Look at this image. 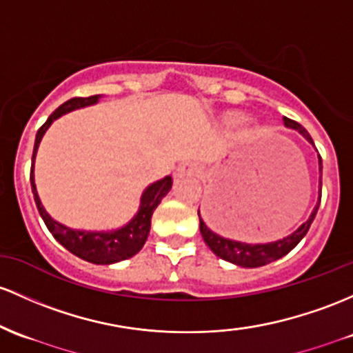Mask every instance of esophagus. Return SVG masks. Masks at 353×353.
I'll list each match as a JSON object with an SVG mask.
<instances>
[{
	"instance_id": "34e87169",
	"label": "esophagus",
	"mask_w": 353,
	"mask_h": 353,
	"mask_svg": "<svg viewBox=\"0 0 353 353\" xmlns=\"http://www.w3.org/2000/svg\"><path fill=\"white\" fill-rule=\"evenodd\" d=\"M196 164H192V162H185V164L181 165V168H177L176 170V177H183V176H191V174L196 172Z\"/></svg>"
}]
</instances>
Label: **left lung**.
<instances>
[{"label":"left lung","mask_w":353,"mask_h":353,"mask_svg":"<svg viewBox=\"0 0 353 353\" xmlns=\"http://www.w3.org/2000/svg\"><path fill=\"white\" fill-rule=\"evenodd\" d=\"M283 122L288 129L298 130V132L307 139L310 144H313L312 137H310V134L307 132L305 127H301L300 123L288 117H283ZM319 169L321 174L320 156H319ZM320 199H321V176H320ZM320 199H319V204L313 208L310 218L305 221L300 228H298L295 233H292L290 236H286V238L278 239V241H273V243H265V245H248V243L231 239L230 236H224L223 233H219V231L216 233V231H212L211 228L204 223L203 218H201L199 211H197V214H199V230H201V234H203L204 243H206L209 250H211L216 256L224 259V261L233 263V265L243 266V268H258V266H265L268 265V263L276 261V259H280L281 256H285V254H288L290 251H292L293 248L303 239V236L308 233L310 226H312L313 219H315L316 211H319Z\"/></svg>","instance_id":"obj_1"}]
</instances>
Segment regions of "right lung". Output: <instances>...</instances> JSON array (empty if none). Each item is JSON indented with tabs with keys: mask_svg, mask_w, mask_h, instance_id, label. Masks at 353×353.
Instances as JSON below:
<instances>
[{
	"mask_svg": "<svg viewBox=\"0 0 353 353\" xmlns=\"http://www.w3.org/2000/svg\"><path fill=\"white\" fill-rule=\"evenodd\" d=\"M100 95L92 97H75L70 99L68 102L61 103L60 107L46 119L43 125L38 129L37 139H34L33 147V157H32V174H30V181H32V191L34 196V203H37L38 212L43 218L46 228L53 238L65 246L70 253L75 256L85 259L88 263H95V265H112V263L123 261L127 258H132L142 250L144 243L147 241V236L150 231V219H152V212L156 211L159 203L162 201L168 192L172 188V177L165 176L164 179L157 181V183L150 184L145 189L144 194L141 197V206H139L137 214L134 216L129 224L115 231H79L67 228L65 224L58 223L46 212V209L41 204L40 196H38L37 184H34V157H37L38 145H40L41 139L48 127L52 125L53 120L61 117L67 112L75 110V108H82L87 105H94L99 102Z\"/></svg>",
	"mask_w": 353,
	"mask_h": 353,
	"instance_id": "add662e5",
	"label": "right lung"
}]
</instances>
